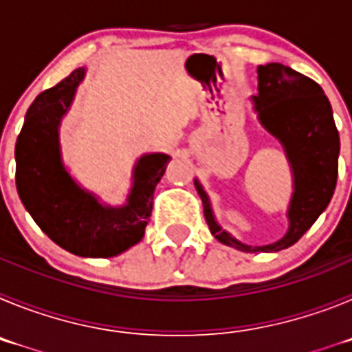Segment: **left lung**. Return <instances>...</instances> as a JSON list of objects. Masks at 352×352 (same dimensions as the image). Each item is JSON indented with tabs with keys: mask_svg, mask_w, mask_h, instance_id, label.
<instances>
[{
	"mask_svg": "<svg viewBox=\"0 0 352 352\" xmlns=\"http://www.w3.org/2000/svg\"><path fill=\"white\" fill-rule=\"evenodd\" d=\"M257 95L250 98L254 113L261 126L282 144L292 173L285 234L261 247L241 243L220 227L210 195L194 179L211 234L227 247L254 254L284 250L309 231L333 197L340 155L333 111L316 80L282 63H268L257 67Z\"/></svg>",
	"mask_w": 352,
	"mask_h": 352,
	"instance_id": "1",
	"label": "left lung"
}]
</instances>
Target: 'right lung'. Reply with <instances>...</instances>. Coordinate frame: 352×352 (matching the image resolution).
Segmentation results:
<instances>
[{
	"label": "right lung",
	"mask_w": 352,
	"mask_h": 352,
	"mask_svg": "<svg viewBox=\"0 0 352 352\" xmlns=\"http://www.w3.org/2000/svg\"><path fill=\"white\" fill-rule=\"evenodd\" d=\"M84 76L86 68H77L30 105L15 142V185L28 213L56 245L80 257H114L144 236L155 186L170 157H139L121 206L102 203L98 195L82 188L63 164L60 126Z\"/></svg>",
	"instance_id": "right-lung-1"
}]
</instances>
